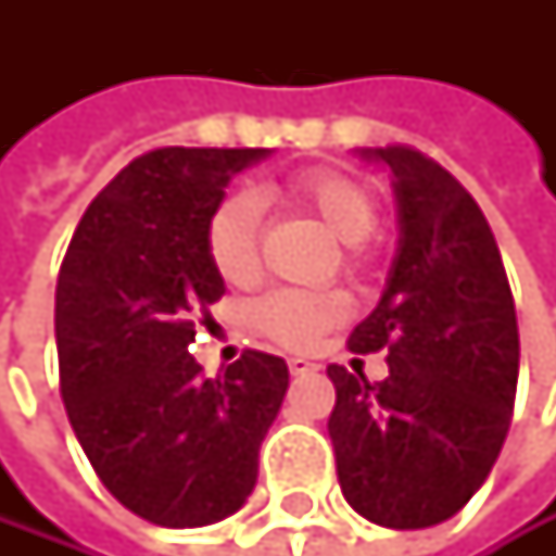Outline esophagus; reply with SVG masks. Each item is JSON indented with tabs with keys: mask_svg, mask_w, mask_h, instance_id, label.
Returning <instances> with one entry per match:
<instances>
[{
	"mask_svg": "<svg viewBox=\"0 0 556 556\" xmlns=\"http://www.w3.org/2000/svg\"><path fill=\"white\" fill-rule=\"evenodd\" d=\"M287 363H290V374H293V377H303V374H313V370H316V363L306 359V356H290Z\"/></svg>",
	"mask_w": 556,
	"mask_h": 556,
	"instance_id": "obj_1",
	"label": "esophagus"
}]
</instances>
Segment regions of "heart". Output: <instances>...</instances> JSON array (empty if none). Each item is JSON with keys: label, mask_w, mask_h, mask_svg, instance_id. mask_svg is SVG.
I'll list each match as a JSON object with an SVG mask.
<instances>
[{"label": "heart", "mask_w": 556, "mask_h": 556, "mask_svg": "<svg viewBox=\"0 0 556 556\" xmlns=\"http://www.w3.org/2000/svg\"><path fill=\"white\" fill-rule=\"evenodd\" d=\"M273 197L309 213L343 243L346 266H363L370 232L377 229V200L367 186L343 169H306L273 189ZM206 256L219 280L229 287H250L260 273V206L253 197L229 193L206 219ZM350 303L340 290H269L263 293L250 319L273 343L290 350H309L327 330L346 316Z\"/></svg>", "instance_id": "heart-1"}]
</instances>
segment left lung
Listing matches in <instances>:
<instances>
[{
    "label": "left lung",
    "mask_w": 556,
    "mask_h": 556,
    "mask_svg": "<svg viewBox=\"0 0 556 556\" xmlns=\"http://www.w3.org/2000/svg\"><path fill=\"white\" fill-rule=\"evenodd\" d=\"M393 173L400 240L353 353H387L370 383L330 363V440L346 504L380 527L454 517L486 480L510 430L520 337L504 260L467 189L410 146L367 149Z\"/></svg>",
    "instance_id": "1"
}]
</instances>
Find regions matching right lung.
<instances>
[{
	"label": "right lung",
	"instance_id": "1",
	"mask_svg": "<svg viewBox=\"0 0 556 556\" xmlns=\"http://www.w3.org/2000/svg\"><path fill=\"white\" fill-rule=\"evenodd\" d=\"M269 149L166 146L132 160L83 213L55 283L59 390L102 486L160 527H206L256 486L290 370L247 350L223 377L189 353L226 293L206 219Z\"/></svg>",
	"mask_w": 556,
	"mask_h": 556
}]
</instances>
